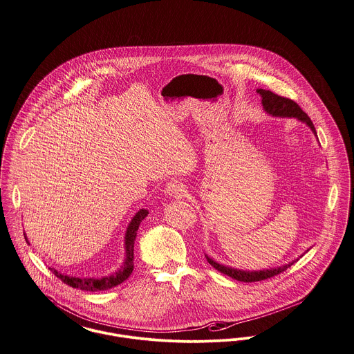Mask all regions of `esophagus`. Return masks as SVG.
I'll use <instances>...</instances> for the list:
<instances>
[{
	"label": "esophagus",
	"mask_w": 354,
	"mask_h": 354,
	"mask_svg": "<svg viewBox=\"0 0 354 354\" xmlns=\"http://www.w3.org/2000/svg\"><path fill=\"white\" fill-rule=\"evenodd\" d=\"M166 192H167V195L172 196V198H180V196H183V194L185 192V185H183V183L178 182V180H172L166 187Z\"/></svg>",
	"instance_id": "34e87169"
}]
</instances>
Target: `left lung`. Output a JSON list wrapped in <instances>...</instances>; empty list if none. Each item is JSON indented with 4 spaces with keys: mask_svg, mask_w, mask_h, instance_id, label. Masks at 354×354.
<instances>
[{
    "mask_svg": "<svg viewBox=\"0 0 354 354\" xmlns=\"http://www.w3.org/2000/svg\"><path fill=\"white\" fill-rule=\"evenodd\" d=\"M257 93L261 95V101H263V106L266 109L267 113H270L272 115H276V117H292V118L300 119L305 122L310 129L312 131L316 134V129L312 123L310 118L304 113L301 110V107L292 100L286 98V97H281V95H277L274 93H272L270 90H264V88H259ZM207 261L215 268V270H219L221 273L235 279L237 281H244V283H254V281H261V280H266V279H270L273 276H277L280 274L281 272L288 270L295 261L283 266V267H279V268H274V270H260V272H245V270H234V268H230V267H224V266H220L216 261H214L212 259L207 257Z\"/></svg>",
    "mask_w": 354,
    "mask_h": 354,
    "instance_id": "1",
    "label": "left lung"
}]
</instances>
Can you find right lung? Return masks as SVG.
Masks as SVG:
<instances>
[{
  "instance_id": "1",
  "label": "right lung",
  "mask_w": 354,
  "mask_h": 354,
  "mask_svg": "<svg viewBox=\"0 0 354 354\" xmlns=\"http://www.w3.org/2000/svg\"><path fill=\"white\" fill-rule=\"evenodd\" d=\"M147 214H149L147 209H140L135 215L134 219L131 220V223L127 228V232H126V260H124L123 266L120 267V270L115 272L114 274L102 277V279H80V277L65 276V274L59 273L58 270L50 268L51 272L54 273V276L61 279L62 283L73 286V288H77V289L88 290V292L106 290V289L122 284L126 279H129V276L133 273V270H134V241L135 237H136V231L140 225V221L147 216ZM26 241H28V239H26Z\"/></svg>"
}]
</instances>
